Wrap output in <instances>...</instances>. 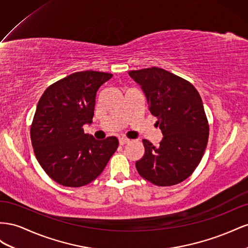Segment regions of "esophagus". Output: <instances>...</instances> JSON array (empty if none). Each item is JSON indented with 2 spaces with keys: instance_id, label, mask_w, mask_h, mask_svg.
Returning <instances> with one entry per match:
<instances>
[{
  "instance_id": "esophagus-1",
  "label": "esophagus",
  "mask_w": 248,
  "mask_h": 248,
  "mask_svg": "<svg viewBox=\"0 0 248 248\" xmlns=\"http://www.w3.org/2000/svg\"><path fill=\"white\" fill-rule=\"evenodd\" d=\"M129 142H130V139H128V138H120L119 139V144L120 145H124V144L129 143Z\"/></svg>"
}]
</instances>
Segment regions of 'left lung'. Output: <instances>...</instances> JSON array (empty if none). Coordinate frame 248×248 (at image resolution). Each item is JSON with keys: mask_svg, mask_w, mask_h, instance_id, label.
<instances>
[{"mask_svg": "<svg viewBox=\"0 0 248 248\" xmlns=\"http://www.w3.org/2000/svg\"><path fill=\"white\" fill-rule=\"evenodd\" d=\"M163 134L159 146L143 140L137 171L155 186L176 185L193 173L206 151L209 123L199 91L189 81L159 67L131 70Z\"/></svg>", "mask_w": 248, "mask_h": 248, "instance_id": "1", "label": "left lung"}]
</instances>
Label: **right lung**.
Masks as SVG:
<instances>
[{
  "mask_svg": "<svg viewBox=\"0 0 248 248\" xmlns=\"http://www.w3.org/2000/svg\"><path fill=\"white\" fill-rule=\"evenodd\" d=\"M112 76L95 70L74 73L49 85L37 104L30 129L35 157L62 186L91 183L117 150L116 137L96 140L83 129L93 123L98 88Z\"/></svg>",
  "mask_w": 248,
  "mask_h": 248,
  "instance_id": "add662e5",
  "label": "right lung"
}]
</instances>
